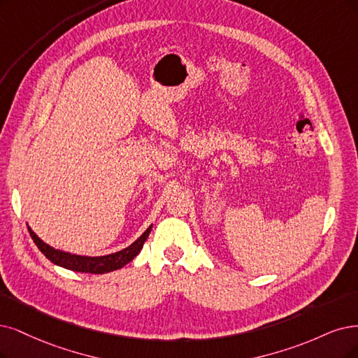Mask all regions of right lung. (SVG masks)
Returning a JSON list of instances; mask_svg holds the SVG:
<instances>
[{
    "instance_id": "right-lung-1",
    "label": "right lung",
    "mask_w": 358,
    "mask_h": 358,
    "mask_svg": "<svg viewBox=\"0 0 358 358\" xmlns=\"http://www.w3.org/2000/svg\"><path fill=\"white\" fill-rule=\"evenodd\" d=\"M29 234L32 237V241L38 246V249L56 266H60L63 268H68L72 271L78 273H91V274H104V273H110L115 270L122 268L129 261L134 259L144 245V242L148 241V237L150 234L152 226L145 230L138 239L129 245L128 248L119 250V252L110 254V255H104V257H84V255H75L69 252H63V250L55 249L52 246L47 245L43 242L39 237L28 227Z\"/></svg>"
}]
</instances>
